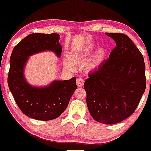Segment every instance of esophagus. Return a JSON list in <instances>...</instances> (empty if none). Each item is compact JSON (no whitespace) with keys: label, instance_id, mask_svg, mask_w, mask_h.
<instances>
[{"label":"esophagus","instance_id":"34e87169","mask_svg":"<svg viewBox=\"0 0 151 151\" xmlns=\"http://www.w3.org/2000/svg\"><path fill=\"white\" fill-rule=\"evenodd\" d=\"M76 84H77V86H78V87H81V86H83V84H84L83 79L82 78H77V81H76Z\"/></svg>","mask_w":151,"mask_h":151}]
</instances>
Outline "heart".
Masks as SVG:
<instances>
[{
    "label": "heart",
    "instance_id": "heart-1",
    "mask_svg": "<svg viewBox=\"0 0 151 151\" xmlns=\"http://www.w3.org/2000/svg\"><path fill=\"white\" fill-rule=\"evenodd\" d=\"M94 48L95 46L93 44H89L83 48L71 52L70 58L67 57L64 59V64L69 68L73 69L74 63L79 64L87 60L92 54ZM105 58H106V50L103 48L98 49L88 62L87 68L89 70H92L97 68L103 62Z\"/></svg>",
    "mask_w": 151,
    "mask_h": 151
}]
</instances>
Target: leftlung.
Here are the masks:
<instances>
[{"instance_id":"obj_1","label":"left lung","mask_w":151,"mask_h":151,"mask_svg":"<svg viewBox=\"0 0 151 151\" xmlns=\"http://www.w3.org/2000/svg\"><path fill=\"white\" fill-rule=\"evenodd\" d=\"M116 41L109 58L84 83L91 116L104 124L124 121L135 112L146 87L143 56L128 35L106 33Z\"/></svg>"}]
</instances>
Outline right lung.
Listing matches in <instances>:
<instances>
[{
	"instance_id": "add662e5",
	"label": "right lung",
	"mask_w": 151,
	"mask_h": 151,
	"mask_svg": "<svg viewBox=\"0 0 151 151\" xmlns=\"http://www.w3.org/2000/svg\"><path fill=\"white\" fill-rule=\"evenodd\" d=\"M50 50L60 56L62 47L57 33H32L13 48L10 58L8 85L22 113L40 121H50L61 115L77 88L76 77L70 80L55 81L48 87L39 88L26 83L23 68L28 56Z\"/></svg>"
}]
</instances>
